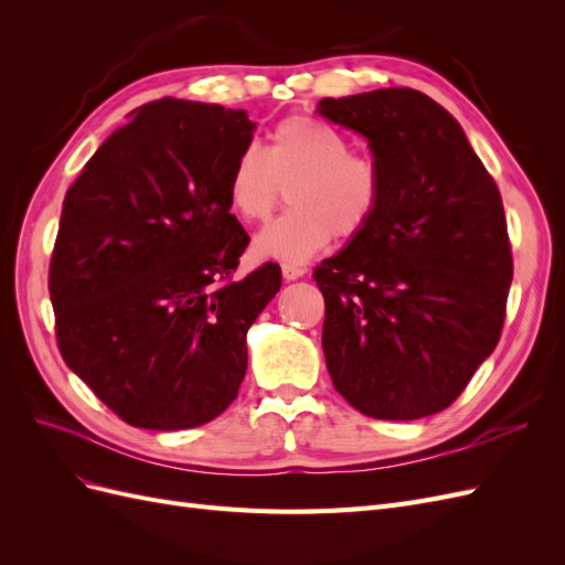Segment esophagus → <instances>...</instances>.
Wrapping results in <instances>:
<instances>
[{
    "mask_svg": "<svg viewBox=\"0 0 565 565\" xmlns=\"http://www.w3.org/2000/svg\"><path fill=\"white\" fill-rule=\"evenodd\" d=\"M306 276V268L299 266V264H282V278L289 282V280H299Z\"/></svg>",
    "mask_w": 565,
    "mask_h": 565,
    "instance_id": "esophagus-1",
    "label": "esophagus"
}]
</instances>
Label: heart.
<instances>
[{
	"mask_svg": "<svg viewBox=\"0 0 565 565\" xmlns=\"http://www.w3.org/2000/svg\"><path fill=\"white\" fill-rule=\"evenodd\" d=\"M289 188V210L254 237L262 259L309 262L334 235L353 237L377 216L384 177L370 156L351 152L344 134L313 117L282 119L262 150L247 146L235 156L226 198L243 221H266Z\"/></svg>",
	"mask_w": 565,
	"mask_h": 565,
	"instance_id": "1",
	"label": "heart"
}]
</instances>
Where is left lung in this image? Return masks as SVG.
<instances>
[{"mask_svg": "<svg viewBox=\"0 0 565 565\" xmlns=\"http://www.w3.org/2000/svg\"><path fill=\"white\" fill-rule=\"evenodd\" d=\"M384 177L372 224L324 259L322 351L334 388L374 419H422L494 351L514 262L498 185L457 119L407 87L322 98Z\"/></svg>", "mask_w": 565, "mask_h": 565, "instance_id": "8db88e82", "label": "left lung"}]
</instances>
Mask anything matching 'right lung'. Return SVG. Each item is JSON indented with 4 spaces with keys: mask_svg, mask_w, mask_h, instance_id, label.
I'll use <instances>...</instances> for the list:
<instances>
[{
    "mask_svg": "<svg viewBox=\"0 0 565 565\" xmlns=\"http://www.w3.org/2000/svg\"><path fill=\"white\" fill-rule=\"evenodd\" d=\"M254 127L245 110L152 100L65 193L49 266L58 349L139 429L224 413L247 370V330L282 285L270 262L233 278L249 235L226 179Z\"/></svg>",
    "mask_w": 565,
    "mask_h": 565,
    "instance_id": "obj_1",
    "label": "right lung"
}]
</instances>
